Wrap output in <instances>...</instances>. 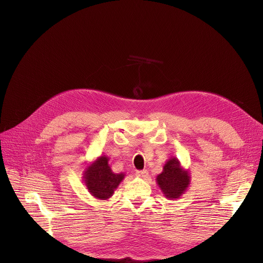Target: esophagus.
<instances>
[{"label":"esophagus","mask_w":263,"mask_h":263,"mask_svg":"<svg viewBox=\"0 0 263 263\" xmlns=\"http://www.w3.org/2000/svg\"><path fill=\"white\" fill-rule=\"evenodd\" d=\"M136 176L141 177V178H146L148 176V171L143 170V171H137L136 172Z\"/></svg>","instance_id":"1"}]
</instances>
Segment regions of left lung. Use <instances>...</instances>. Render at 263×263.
Masks as SVG:
<instances>
[{"mask_svg":"<svg viewBox=\"0 0 263 263\" xmlns=\"http://www.w3.org/2000/svg\"><path fill=\"white\" fill-rule=\"evenodd\" d=\"M157 184L167 199H178L184 194L191 183L189 170H184L177 158H171L157 176Z\"/></svg>","mask_w":263,"mask_h":263,"instance_id":"obj_1","label":"left lung"}]
</instances>
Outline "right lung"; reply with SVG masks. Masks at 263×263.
Listing matches in <instances>:
<instances>
[{
	"label": "right lung",
	"mask_w": 263,
	"mask_h": 263,
	"mask_svg": "<svg viewBox=\"0 0 263 263\" xmlns=\"http://www.w3.org/2000/svg\"><path fill=\"white\" fill-rule=\"evenodd\" d=\"M109 158L98 157L83 172L84 181L88 192L96 199L107 200L114 194V191L123 180V173L115 174L108 164Z\"/></svg>",
	"instance_id": "1"
}]
</instances>
